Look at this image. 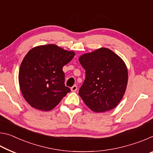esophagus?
Here are the masks:
<instances>
[{"label": "esophagus", "mask_w": 153, "mask_h": 153, "mask_svg": "<svg viewBox=\"0 0 153 153\" xmlns=\"http://www.w3.org/2000/svg\"><path fill=\"white\" fill-rule=\"evenodd\" d=\"M77 90V86H76V85H74V86H73L71 88V92H76Z\"/></svg>", "instance_id": "obj_1"}]
</instances>
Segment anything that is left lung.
<instances>
[{
	"label": "left lung",
	"mask_w": 153,
	"mask_h": 153,
	"mask_svg": "<svg viewBox=\"0 0 153 153\" xmlns=\"http://www.w3.org/2000/svg\"><path fill=\"white\" fill-rule=\"evenodd\" d=\"M86 70V79L79 95L90 109L96 113L110 111L122 99L128 85L125 62L107 48H100L79 57Z\"/></svg>",
	"instance_id": "left-lung-1"
}]
</instances>
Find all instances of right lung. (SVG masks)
I'll return each instance as SVG.
<instances>
[{
  "label": "right lung",
  "mask_w": 153,
  "mask_h": 153,
  "mask_svg": "<svg viewBox=\"0 0 153 153\" xmlns=\"http://www.w3.org/2000/svg\"><path fill=\"white\" fill-rule=\"evenodd\" d=\"M75 56L55 45L32 48L21 63L19 84L21 92L30 106L44 111H51L70 89L65 86L63 67Z\"/></svg>",
  "instance_id": "right-lung-1"
}]
</instances>
